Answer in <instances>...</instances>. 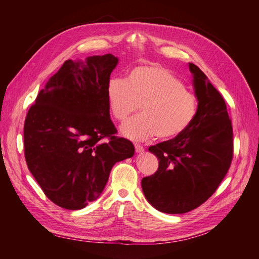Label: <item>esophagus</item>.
Instances as JSON below:
<instances>
[{
    "instance_id": "34e87169",
    "label": "esophagus",
    "mask_w": 259,
    "mask_h": 259,
    "mask_svg": "<svg viewBox=\"0 0 259 259\" xmlns=\"http://www.w3.org/2000/svg\"><path fill=\"white\" fill-rule=\"evenodd\" d=\"M134 147H135V151H136L137 153L144 151V147H143V146H140V145H138V144H134Z\"/></svg>"
}]
</instances>
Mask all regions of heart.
<instances>
[{
	"instance_id": "1",
	"label": "heart",
	"mask_w": 259,
	"mask_h": 259,
	"mask_svg": "<svg viewBox=\"0 0 259 259\" xmlns=\"http://www.w3.org/2000/svg\"><path fill=\"white\" fill-rule=\"evenodd\" d=\"M106 97L109 111L117 122H124L122 134L134 140L156 136L174 139L189 128L198 113V98L168 69L142 65L130 70L125 80L112 77Z\"/></svg>"
}]
</instances>
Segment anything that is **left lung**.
I'll return each instance as SVG.
<instances>
[{
    "instance_id": "1",
    "label": "left lung",
    "mask_w": 259,
    "mask_h": 259,
    "mask_svg": "<svg viewBox=\"0 0 259 259\" xmlns=\"http://www.w3.org/2000/svg\"><path fill=\"white\" fill-rule=\"evenodd\" d=\"M189 69L199 100L197 116L184 134L149 147L159 167L142 179L148 202L167 214L188 213L209 199L233 156L232 124L222 94L198 66L189 64Z\"/></svg>"
}]
</instances>
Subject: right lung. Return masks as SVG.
I'll return each mask as SVG.
<instances>
[{
	"instance_id": "add662e5",
	"label": "right lung",
	"mask_w": 259,
	"mask_h": 259,
	"mask_svg": "<svg viewBox=\"0 0 259 259\" xmlns=\"http://www.w3.org/2000/svg\"><path fill=\"white\" fill-rule=\"evenodd\" d=\"M117 64L111 54L66 60L30 107L23 126L25 158L43 192L66 209H81L103 192L116 162L134 146L116 136L107 84Z\"/></svg>"
}]
</instances>
